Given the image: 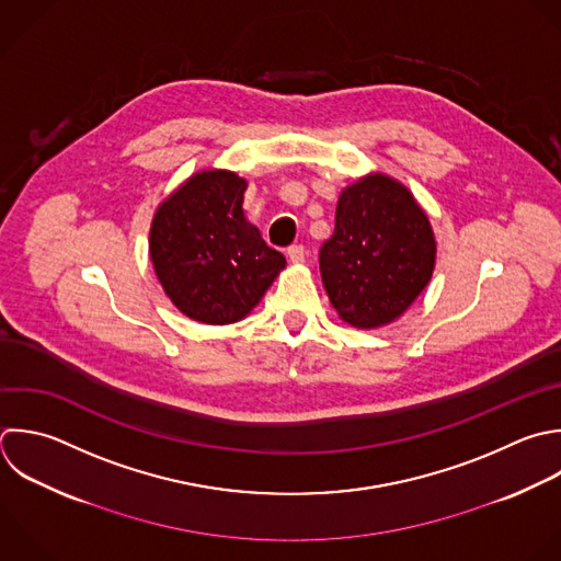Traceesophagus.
<instances>
[{"label":"esophagus","mask_w":561,"mask_h":561,"mask_svg":"<svg viewBox=\"0 0 561 561\" xmlns=\"http://www.w3.org/2000/svg\"><path fill=\"white\" fill-rule=\"evenodd\" d=\"M305 245H300V243H294V245H289L287 248V256H289V261L291 263H302L305 261Z\"/></svg>","instance_id":"34e87169"}]
</instances>
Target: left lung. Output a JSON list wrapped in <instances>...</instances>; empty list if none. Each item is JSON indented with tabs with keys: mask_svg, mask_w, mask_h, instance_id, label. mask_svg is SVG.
<instances>
[{
	"mask_svg": "<svg viewBox=\"0 0 561 561\" xmlns=\"http://www.w3.org/2000/svg\"><path fill=\"white\" fill-rule=\"evenodd\" d=\"M434 237L412 195L386 175L348 186L335 228L320 248L331 305L353 327L375 329L399 318L430 283Z\"/></svg>",
	"mask_w": 561,
	"mask_h": 561,
	"instance_id": "8db88e82",
	"label": "left lung"
}]
</instances>
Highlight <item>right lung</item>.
<instances>
[{
  "instance_id": "obj_1",
  "label": "right lung",
  "mask_w": 561,
  "mask_h": 561,
  "mask_svg": "<svg viewBox=\"0 0 561 561\" xmlns=\"http://www.w3.org/2000/svg\"><path fill=\"white\" fill-rule=\"evenodd\" d=\"M248 184L228 171L191 178L156 213L151 261L173 305L193 320H241L285 267L243 213Z\"/></svg>"
}]
</instances>
